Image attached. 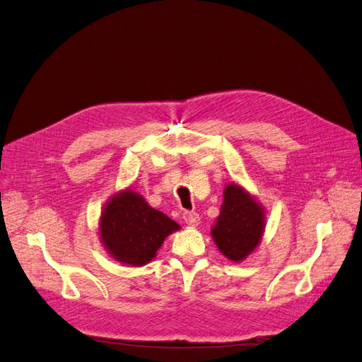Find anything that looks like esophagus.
Here are the masks:
<instances>
[{
  "label": "esophagus",
  "instance_id": "obj_1",
  "mask_svg": "<svg viewBox=\"0 0 362 362\" xmlns=\"http://www.w3.org/2000/svg\"><path fill=\"white\" fill-rule=\"evenodd\" d=\"M182 218H184V222L187 223V225H190V226H196L199 223V214L198 213H193V211H185L184 214H182Z\"/></svg>",
  "mask_w": 362,
  "mask_h": 362
}]
</instances>
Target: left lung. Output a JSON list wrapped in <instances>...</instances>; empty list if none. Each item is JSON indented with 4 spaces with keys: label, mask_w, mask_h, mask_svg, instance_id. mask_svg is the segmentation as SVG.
<instances>
[{
    "label": "left lung",
    "mask_w": 362,
    "mask_h": 362,
    "mask_svg": "<svg viewBox=\"0 0 362 362\" xmlns=\"http://www.w3.org/2000/svg\"><path fill=\"white\" fill-rule=\"evenodd\" d=\"M264 228V206L240 184H226L221 214L211 226V237L218 250L234 262L243 261L261 243Z\"/></svg>",
    "instance_id": "1"
}]
</instances>
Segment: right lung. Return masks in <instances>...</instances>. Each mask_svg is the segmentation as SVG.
I'll use <instances>...</instances> for the list:
<instances>
[{
  "instance_id": "add662e5",
  "label": "right lung",
  "mask_w": 362,
  "mask_h": 362,
  "mask_svg": "<svg viewBox=\"0 0 362 362\" xmlns=\"http://www.w3.org/2000/svg\"><path fill=\"white\" fill-rule=\"evenodd\" d=\"M98 234L112 258L141 267L156 258L168 235L181 226L133 189L115 193L103 208Z\"/></svg>"
}]
</instances>
